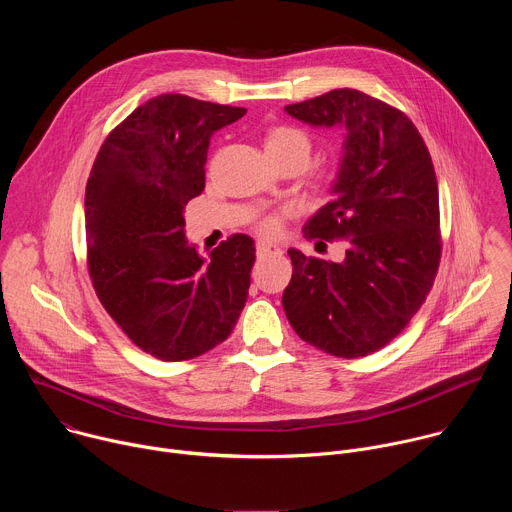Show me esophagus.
I'll list each match as a JSON object with an SVG mask.
<instances>
[{"label": "esophagus", "instance_id": "1", "mask_svg": "<svg viewBox=\"0 0 512 512\" xmlns=\"http://www.w3.org/2000/svg\"><path fill=\"white\" fill-rule=\"evenodd\" d=\"M281 247L273 245V243H257V257H277L281 255Z\"/></svg>", "mask_w": 512, "mask_h": 512}]
</instances>
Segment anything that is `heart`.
<instances>
[{"label":"heart","instance_id":"heart-1","mask_svg":"<svg viewBox=\"0 0 512 512\" xmlns=\"http://www.w3.org/2000/svg\"><path fill=\"white\" fill-rule=\"evenodd\" d=\"M265 148L271 158H283V156H294V154H304L310 156V139L308 135L291 125H277L267 133L265 139ZM281 216L279 214H269L261 218L257 229L261 235L267 237H277L281 233Z\"/></svg>","mask_w":512,"mask_h":512}]
</instances>
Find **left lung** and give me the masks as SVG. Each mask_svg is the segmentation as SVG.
I'll use <instances>...</instances> for the list:
<instances>
[{
    "label": "left lung",
    "instance_id": "1",
    "mask_svg": "<svg viewBox=\"0 0 512 512\" xmlns=\"http://www.w3.org/2000/svg\"><path fill=\"white\" fill-rule=\"evenodd\" d=\"M285 111L316 127H342L334 198L304 227L308 241L346 239L342 263L289 249L294 273L283 310L308 344L367 356L417 314L442 257L440 194L427 145L399 109L356 89H336Z\"/></svg>",
    "mask_w": 512,
    "mask_h": 512
}]
</instances>
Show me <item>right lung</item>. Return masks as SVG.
Masks as SVG:
<instances>
[{
    "instance_id": "right-lung-1",
    "label": "right lung",
    "mask_w": 512,
    "mask_h": 512,
    "mask_svg": "<svg viewBox=\"0 0 512 512\" xmlns=\"http://www.w3.org/2000/svg\"><path fill=\"white\" fill-rule=\"evenodd\" d=\"M245 113L176 93L154 97L107 135L87 182L97 298L135 346L166 362L225 342L249 296L251 237H229L206 261L184 233V206L204 190L212 133Z\"/></svg>"
}]
</instances>
